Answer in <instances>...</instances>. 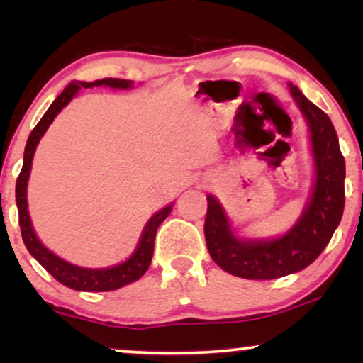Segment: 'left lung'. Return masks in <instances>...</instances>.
<instances>
[{
    "instance_id": "obj_1",
    "label": "left lung",
    "mask_w": 363,
    "mask_h": 363,
    "mask_svg": "<svg viewBox=\"0 0 363 363\" xmlns=\"http://www.w3.org/2000/svg\"><path fill=\"white\" fill-rule=\"evenodd\" d=\"M311 132L315 178L311 201L286 235L274 240H245L231 231L226 213L208 195L205 238L210 256L221 269L245 279H276L312 264L329 245L345 205V160L329 116L289 82Z\"/></svg>"
}]
</instances>
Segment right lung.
I'll return each mask as SVG.
<instances>
[{
  "instance_id": "add662e5",
  "label": "right lung",
  "mask_w": 363,
  "mask_h": 363,
  "mask_svg": "<svg viewBox=\"0 0 363 363\" xmlns=\"http://www.w3.org/2000/svg\"><path fill=\"white\" fill-rule=\"evenodd\" d=\"M112 87V89H130L132 81H125V79H101V81L94 82H82L74 81L64 89V91L56 97V101L51 104L48 112L44 113L38 125L33 128L29 133L26 148H24V158H23V168L16 180V205L19 213V226H21V236L24 245H26L28 251L31 256L51 274L54 279L61 282V284L71 287L76 291H87V292H104V291H116L118 287H123L130 282L140 279L145 274L152 262L153 256V245H155V235L158 226L162 221L170 215L172 205L162 208L160 211L155 213L148 223L143 228V233L138 241L137 250L133 255L128 257L127 261L121 262V264L106 267V269H87V267H81L71 262L61 259V257L49 251L46 246L39 241L36 233L33 230L31 220H29L28 211V200H26V190H28V180L29 173H31L33 157L36 152V147L41 137L46 133L48 127L51 125L54 117L72 101V97L79 92V89H89V87Z\"/></svg>"
}]
</instances>
